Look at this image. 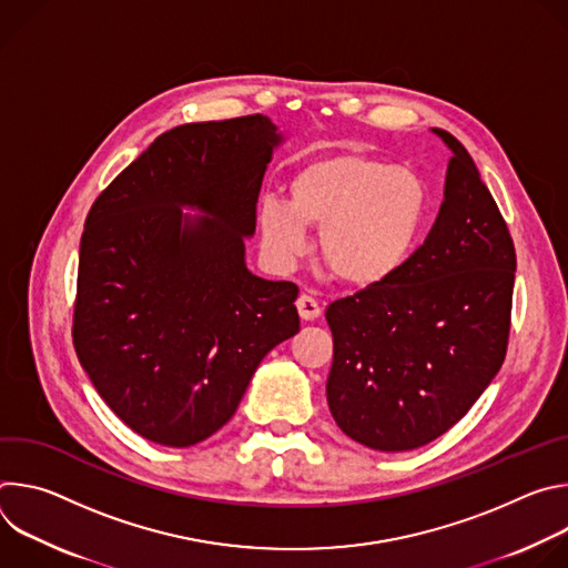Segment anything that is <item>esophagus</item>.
Instances as JSON below:
<instances>
[{
  "label": "esophagus",
  "instance_id": "esophagus-1",
  "mask_svg": "<svg viewBox=\"0 0 568 568\" xmlns=\"http://www.w3.org/2000/svg\"><path fill=\"white\" fill-rule=\"evenodd\" d=\"M296 307H298V314H301L303 321H314V318L321 316V305L310 294H301L298 301H296Z\"/></svg>",
  "mask_w": 568,
  "mask_h": 568
}]
</instances>
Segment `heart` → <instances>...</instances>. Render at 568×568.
Masks as SVG:
<instances>
[{"mask_svg": "<svg viewBox=\"0 0 568 568\" xmlns=\"http://www.w3.org/2000/svg\"><path fill=\"white\" fill-rule=\"evenodd\" d=\"M287 204L265 200L263 247L276 267H292L318 229V254L344 283L368 287L393 278L414 256L427 215L423 178L362 152L312 161L290 180Z\"/></svg>", "mask_w": 568, "mask_h": 568, "instance_id": "1", "label": "heart"}]
</instances>
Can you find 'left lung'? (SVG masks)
I'll return each instance as SVG.
<instances>
[{
    "mask_svg": "<svg viewBox=\"0 0 568 568\" xmlns=\"http://www.w3.org/2000/svg\"><path fill=\"white\" fill-rule=\"evenodd\" d=\"M454 152L438 217L393 278L328 305L335 355L326 384L339 429L407 452L454 427L499 373L510 335L517 256L469 152Z\"/></svg>",
    "mask_w": 568,
    "mask_h": 568,
    "instance_id": "8db88e82",
    "label": "left lung"
}]
</instances>
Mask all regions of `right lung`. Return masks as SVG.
<instances>
[{
    "mask_svg": "<svg viewBox=\"0 0 568 568\" xmlns=\"http://www.w3.org/2000/svg\"><path fill=\"white\" fill-rule=\"evenodd\" d=\"M281 141L263 114L173 128L88 213L73 348L108 407L156 445L213 436L263 357L298 333V287L245 265Z\"/></svg>",
    "mask_w": 568,
    "mask_h": 568,
    "instance_id": "right-lung-1",
    "label": "right lung"
}]
</instances>
